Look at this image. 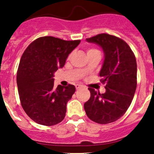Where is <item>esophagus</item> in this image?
<instances>
[{
  "label": "esophagus",
  "instance_id": "obj_1",
  "mask_svg": "<svg viewBox=\"0 0 154 154\" xmlns=\"http://www.w3.org/2000/svg\"><path fill=\"white\" fill-rule=\"evenodd\" d=\"M75 87H76V89H80V88H82L83 87V86H81V85H79V84H77L75 85Z\"/></svg>",
  "mask_w": 154,
  "mask_h": 154
}]
</instances>
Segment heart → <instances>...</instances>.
I'll list each match as a JSON object with an SVG mask.
<instances>
[{"instance_id": "heart-1", "label": "heart", "mask_w": 154, "mask_h": 154, "mask_svg": "<svg viewBox=\"0 0 154 154\" xmlns=\"http://www.w3.org/2000/svg\"><path fill=\"white\" fill-rule=\"evenodd\" d=\"M94 51H97L96 49H93V48H90V49L87 50V54H90L91 52H94Z\"/></svg>"}]
</instances>
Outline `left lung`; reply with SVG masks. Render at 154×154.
<instances>
[{
    "label": "left lung",
    "mask_w": 154,
    "mask_h": 154,
    "mask_svg": "<svg viewBox=\"0 0 154 154\" xmlns=\"http://www.w3.org/2000/svg\"><path fill=\"white\" fill-rule=\"evenodd\" d=\"M86 41L97 44L104 52L100 77L106 92L88 88L91 96L84 103L85 111L96 123H112L124 116L133 100L137 86L136 57L127 42L115 35L101 33Z\"/></svg>",
    "instance_id": "left-lung-1"
}]
</instances>
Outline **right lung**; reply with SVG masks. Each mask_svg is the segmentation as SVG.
Instances as JSON below:
<instances>
[{"label":"right lung","instance_id":"1","mask_svg":"<svg viewBox=\"0 0 154 154\" xmlns=\"http://www.w3.org/2000/svg\"><path fill=\"white\" fill-rule=\"evenodd\" d=\"M80 42L43 36L23 53L17 71L18 94L24 112L35 123L53 126L64 119L76 88L71 84L54 88V74L65 66L68 54Z\"/></svg>","mask_w":154,"mask_h":154}]
</instances>
